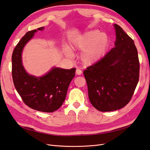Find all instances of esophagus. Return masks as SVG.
Instances as JSON below:
<instances>
[{
	"label": "esophagus",
	"instance_id": "esophagus-1",
	"mask_svg": "<svg viewBox=\"0 0 150 150\" xmlns=\"http://www.w3.org/2000/svg\"><path fill=\"white\" fill-rule=\"evenodd\" d=\"M76 73L78 75H81L82 74V71H81L80 69H77L76 71Z\"/></svg>",
	"mask_w": 150,
	"mask_h": 150
}]
</instances>
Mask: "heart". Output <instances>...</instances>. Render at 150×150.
<instances>
[{
    "instance_id": "b5f03b06",
    "label": "heart",
    "mask_w": 150,
    "mask_h": 150,
    "mask_svg": "<svg viewBox=\"0 0 150 150\" xmlns=\"http://www.w3.org/2000/svg\"><path fill=\"white\" fill-rule=\"evenodd\" d=\"M109 45L108 35L98 30H91L77 36L73 40L72 47L78 51H83L81 61L85 65H91L98 62L106 51ZM66 56H72L70 47H66Z\"/></svg>"
}]
</instances>
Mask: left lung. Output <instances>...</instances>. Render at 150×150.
<instances>
[{
    "label": "left lung",
    "mask_w": 150,
    "mask_h": 150,
    "mask_svg": "<svg viewBox=\"0 0 150 150\" xmlns=\"http://www.w3.org/2000/svg\"><path fill=\"white\" fill-rule=\"evenodd\" d=\"M115 46L84 71L89 101L96 110L112 111L125 107L138 84L139 62L133 40L115 24Z\"/></svg>",
    "instance_id": "obj_1"
}]
</instances>
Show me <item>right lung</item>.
Listing matches in <instances>:
<instances>
[{
    "instance_id": "right-lung-1",
    "label": "right lung",
    "mask_w": 150,
    "mask_h": 150,
    "mask_svg": "<svg viewBox=\"0 0 150 150\" xmlns=\"http://www.w3.org/2000/svg\"><path fill=\"white\" fill-rule=\"evenodd\" d=\"M44 28L28 32L18 42L12 56V75L17 91L27 106L39 111L52 112L64 103L76 69L53 67L41 77L32 76L26 72L22 62V50L35 33Z\"/></svg>"
}]
</instances>
